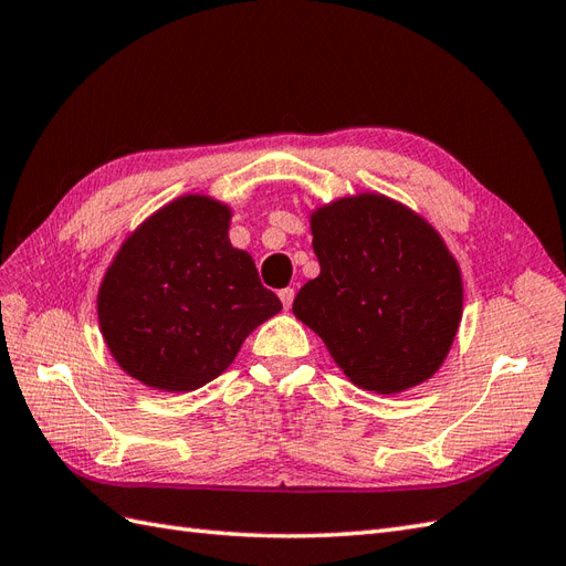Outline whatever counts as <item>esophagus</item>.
I'll list each match as a JSON object with an SVG mask.
<instances>
[{"label":"esophagus","instance_id":"1","mask_svg":"<svg viewBox=\"0 0 566 566\" xmlns=\"http://www.w3.org/2000/svg\"><path fill=\"white\" fill-rule=\"evenodd\" d=\"M280 301H282L284 308H292V303H294V289H292V286L282 289V292H280Z\"/></svg>","mask_w":566,"mask_h":566}]
</instances>
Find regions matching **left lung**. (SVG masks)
Returning <instances> with one entry per match:
<instances>
[{
  "label": "left lung",
  "instance_id": "left-lung-1",
  "mask_svg": "<svg viewBox=\"0 0 566 566\" xmlns=\"http://www.w3.org/2000/svg\"><path fill=\"white\" fill-rule=\"evenodd\" d=\"M321 274L294 315L354 385L399 395L432 378L463 308L454 255L421 214L380 193L332 200L311 214Z\"/></svg>",
  "mask_w": 566,
  "mask_h": 566
}]
</instances>
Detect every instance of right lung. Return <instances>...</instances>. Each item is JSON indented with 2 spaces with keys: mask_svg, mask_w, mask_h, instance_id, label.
<instances>
[{
  "mask_svg": "<svg viewBox=\"0 0 566 566\" xmlns=\"http://www.w3.org/2000/svg\"><path fill=\"white\" fill-rule=\"evenodd\" d=\"M231 210L188 193L150 214L107 268L99 332L145 387L191 392L222 375L243 339L282 311L253 258L229 241Z\"/></svg>",
  "mask_w": 566,
  "mask_h": 566,
  "instance_id": "1",
  "label": "right lung"
}]
</instances>
